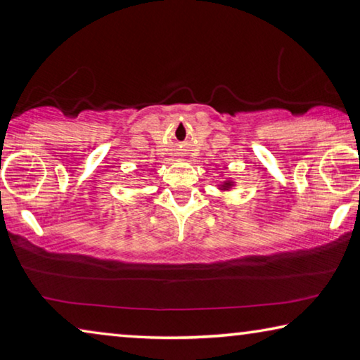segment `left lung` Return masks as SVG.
I'll return each mask as SVG.
<instances>
[{
	"label": "left lung",
	"instance_id": "8db88e82",
	"mask_svg": "<svg viewBox=\"0 0 360 360\" xmlns=\"http://www.w3.org/2000/svg\"><path fill=\"white\" fill-rule=\"evenodd\" d=\"M231 186V182H226V184H224V187H229Z\"/></svg>",
	"mask_w": 360,
	"mask_h": 360
}]
</instances>
